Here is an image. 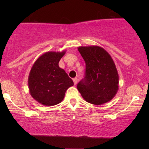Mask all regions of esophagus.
<instances>
[{"label": "esophagus", "instance_id": "esophagus-1", "mask_svg": "<svg viewBox=\"0 0 149 149\" xmlns=\"http://www.w3.org/2000/svg\"><path fill=\"white\" fill-rule=\"evenodd\" d=\"M73 83H74V85H76L77 83H78V79H77V78H74L73 79Z\"/></svg>", "mask_w": 149, "mask_h": 149}]
</instances>
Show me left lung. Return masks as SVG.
<instances>
[{
	"mask_svg": "<svg viewBox=\"0 0 149 149\" xmlns=\"http://www.w3.org/2000/svg\"><path fill=\"white\" fill-rule=\"evenodd\" d=\"M78 49L86 64L84 79L77 85L81 96L95 105L110 102L119 88L118 73L112 57L100 46H80Z\"/></svg>",
	"mask_w": 149,
	"mask_h": 149,
	"instance_id": "obj_1",
	"label": "left lung"
}]
</instances>
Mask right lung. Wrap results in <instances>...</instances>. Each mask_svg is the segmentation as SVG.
Instances as JSON below:
<instances>
[{
	"label": "right lung",
	"mask_w": 149,
	"mask_h": 149,
	"mask_svg": "<svg viewBox=\"0 0 149 149\" xmlns=\"http://www.w3.org/2000/svg\"><path fill=\"white\" fill-rule=\"evenodd\" d=\"M66 50L47 52L34 62L28 78L30 95L38 103L47 107L59 104L64 100L65 92L73 82L59 61Z\"/></svg>",
	"instance_id": "right-lung-1"
}]
</instances>
